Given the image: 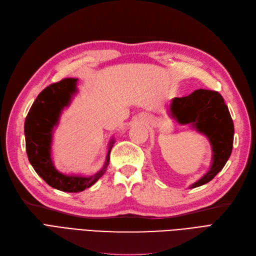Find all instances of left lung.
<instances>
[{"mask_svg":"<svg viewBox=\"0 0 256 256\" xmlns=\"http://www.w3.org/2000/svg\"><path fill=\"white\" fill-rule=\"evenodd\" d=\"M170 112L180 124L192 123L208 137L214 152L212 168L192 188L208 183L224 167L233 150L234 123L224 98L217 92L199 89L173 98Z\"/></svg>","mask_w":256,"mask_h":256,"instance_id":"left-lung-1","label":"left lung"}]
</instances>
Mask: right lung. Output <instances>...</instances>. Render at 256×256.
I'll return each mask as SVG.
<instances>
[{
  "label": "right lung",
  "mask_w": 256,
  "mask_h": 256,
  "mask_svg": "<svg viewBox=\"0 0 256 256\" xmlns=\"http://www.w3.org/2000/svg\"><path fill=\"white\" fill-rule=\"evenodd\" d=\"M76 78H64L44 88L32 103L24 123L26 153L32 168L48 185L67 192H83L104 174L114 144L112 140L104 167L92 176H68L53 166L52 130L57 124L60 112L69 104L72 94L76 92Z\"/></svg>",
  "instance_id": "right-lung-1"
}]
</instances>
